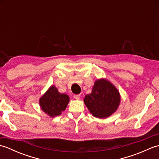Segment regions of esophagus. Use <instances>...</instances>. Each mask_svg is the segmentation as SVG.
Returning <instances> with one entry per match:
<instances>
[{
  "label": "esophagus",
  "instance_id": "esophagus-1",
  "mask_svg": "<svg viewBox=\"0 0 159 159\" xmlns=\"http://www.w3.org/2000/svg\"><path fill=\"white\" fill-rule=\"evenodd\" d=\"M74 99H76V100H79V99L80 98V94H77V95H74Z\"/></svg>",
  "mask_w": 159,
  "mask_h": 159
}]
</instances>
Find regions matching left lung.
I'll return each instance as SVG.
<instances>
[{
  "mask_svg": "<svg viewBox=\"0 0 159 159\" xmlns=\"http://www.w3.org/2000/svg\"><path fill=\"white\" fill-rule=\"evenodd\" d=\"M83 100L93 117L104 119L117 110L121 96L112 83L102 78L96 80L92 93L86 95Z\"/></svg>",
  "mask_w": 159,
  "mask_h": 159,
  "instance_id": "8db88e82",
  "label": "left lung"
}]
</instances>
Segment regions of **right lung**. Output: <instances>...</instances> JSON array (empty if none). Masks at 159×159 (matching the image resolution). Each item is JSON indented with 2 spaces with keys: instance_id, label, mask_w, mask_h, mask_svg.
<instances>
[{
  "instance_id": "obj_1",
  "label": "right lung",
  "mask_w": 159,
  "mask_h": 159,
  "mask_svg": "<svg viewBox=\"0 0 159 159\" xmlns=\"http://www.w3.org/2000/svg\"><path fill=\"white\" fill-rule=\"evenodd\" d=\"M70 102V97L61 93L55 85H51L39 100L41 109L50 117L60 116Z\"/></svg>"
}]
</instances>
